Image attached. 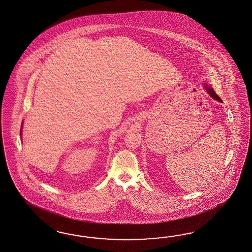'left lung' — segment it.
<instances>
[{
	"label": "left lung",
	"instance_id": "8db88e82",
	"mask_svg": "<svg viewBox=\"0 0 252 252\" xmlns=\"http://www.w3.org/2000/svg\"><path fill=\"white\" fill-rule=\"evenodd\" d=\"M206 88V90H207V92H208V94L211 96V97H214L215 99H217L218 101H220V102H222V99L220 98L218 95H217V93L214 91L213 89H211V88H208L207 86L205 87Z\"/></svg>",
	"mask_w": 252,
	"mask_h": 252
}]
</instances>
